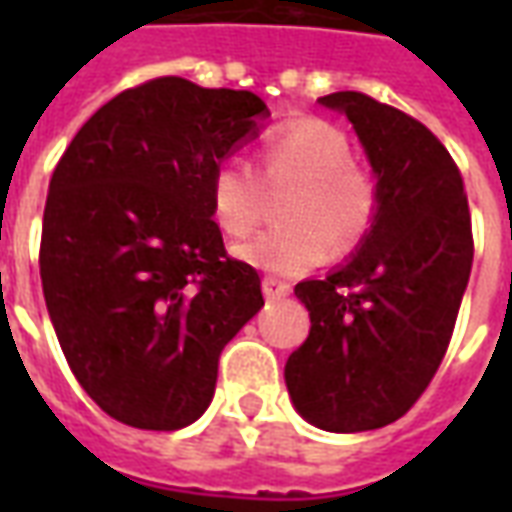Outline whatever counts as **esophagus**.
<instances>
[{
	"label": "esophagus",
	"mask_w": 512,
	"mask_h": 512,
	"mask_svg": "<svg viewBox=\"0 0 512 512\" xmlns=\"http://www.w3.org/2000/svg\"><path fill=\"white\" fill-rule=\"evenodd\" d=\"M263 293H266L268 301L285 299V296H290V285L277 277H266L263 279Z\"/></svg>",
	"instance_id": "34e87169"
}]
</instances>
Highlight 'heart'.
<instances>
[{
	"label": "heart",
	"instance_id": "b5f03b06",
	"mask_svg": "<svg viewBox=\"0 0 512 512\" xmlns=\"http://www.w3.org/2000/svg\"><path fill=\"white\" fill-rule=\"evenodd\" d=\"M263 178L290 194L282 202L288 227L263 233L238 249L246 263L296 277L329 257L365 244L378 219L376 178L354 161L351 139L318 117H299L271 128L257 147ZM211 213L230 238L255 233L266 216V189L257 172L235 156L222 158L211 175Z\"/></svg>",
	"mask_w": 512,
	"mask_h": 512
}]
</instances>
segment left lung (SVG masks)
Listing matches in <instances>:
<instances>
[{"label":"left lung","instance_id":"1","mask_svg":"<svg viewBox=\"0 0 512 512\" xmlns=\"http://www.w3.org/2000/svg\"><path fill=\"white\" fill-rule=\"evenodd\" d=\"M321 104L354 123L381 205L343 268L296 285L312 326L285 384L310 425L359 433L403 417L436 376L472 271V213L461 169L419 120L354 90Z\"/></svg>","mask_w":512,"mask_h":512}]
</instances>
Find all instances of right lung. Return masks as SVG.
Returning a JSON list of instances; mask_svg holds the SVG:
<instances>
[{
    "label": "right lung",
    "mask_w": 512,
    "mask_h": 512,
    "mask_svg": "<svg viewBox=\"0 0 512 512\" xmlns=\"http://www.w3.org/2000/svg\"><path fill=\"white\" fill-rule=\"evenodd\" d=\"M268 117L249 90L161 76L95 112L54 169L40 279L73 376L109 417L178 430L202 417L219 356L263 307L211 213L216 164Z\"/></svg>",
    "instance_id": "obj_1"
}]
</instances>
